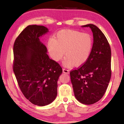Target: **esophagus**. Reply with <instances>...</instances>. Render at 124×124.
Returning a JSON list of instances; mask_svg holds the SVG:
<instances>
[{
  "label": "esophagus",
  "instance_id": "obj_1",
  "mask_svg": "<svg viewBox=\"0 0 124 124\" xmlns=\"http://www.w3.org/2000/svg\"><path fill=\"white\" fill-rule=\"evenodd\" d=\"M63 72L64 73H66V74H68L69 73V70H66V69H63Z\"/></svg>",
  "mask_w": 124,
  "mask_h": 124
}]
</instances>
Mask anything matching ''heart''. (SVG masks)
<instances>
[{
    "mask_svg": "<svg viewBox=\"0 0 124 124\" xmlns=\"http://www.w3.org/2000/svg\"><path fill=\"white\" fill-rule=\"evenodd\" d=\"M92 47L91 35L70 29L60 31L55 38L50 39L47 43L49 54L54 61H60L65 54L66 56L62 64L66 67L85 64L90 57Z\"/></svg>",
    "mask_w": 124,
    "mask_h": 124,
    "instance_id": "obj_1",
    "label": "heart"
}]
</instances>
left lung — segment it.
<instances>
[{
  "label": "left lung",
  "instance_id": "1",
  "mask_svg": "<svg viewBox=\"0 0 124 124\" xmlns=\"http://www.w3.org/2000/svg\"><path fill=\"white\" fill-rule=\"evenodd\" d=\"M90 27L93 33V43L91 54L85 63L70 73L71 83L76 99L90 105L101 99L111 78V50L104 34L95 25Z\"/></svg>",
  "mask_w": 124,
  "mask_h": 124
}]
</instances>
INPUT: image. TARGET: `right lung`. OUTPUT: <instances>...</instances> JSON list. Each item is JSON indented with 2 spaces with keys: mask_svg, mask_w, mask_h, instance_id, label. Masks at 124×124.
Wrapping results in <instances>:
<instances>
[{
  "mask_svg": "<svg viewBox=\"0 0 124 124\" xmlns=\"http://www.w3.org/2000/svg\"><path fill=\"white\" fill-rule=\"evenodd\" d=\"M49 32L43 26L29 25L14 45V72L27 100L39 106L49 104L57 95V81L62 73L60 64L50 59L40 38Z\"/></svg>",
  "mask_w": 124,
  "mask_h": 124,
  "instance_id": "add662e5",
  "label": "right lung"
}]
</instances>
